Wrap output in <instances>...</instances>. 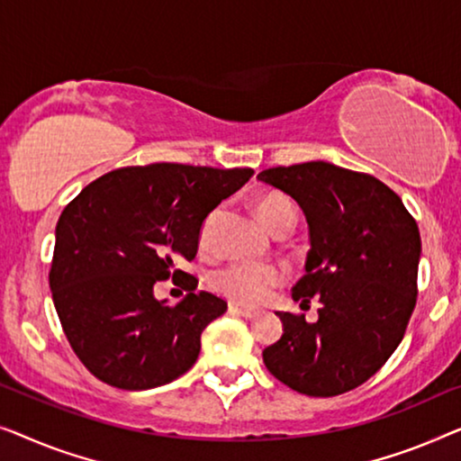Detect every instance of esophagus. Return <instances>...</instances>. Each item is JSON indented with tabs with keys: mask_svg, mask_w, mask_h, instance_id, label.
Segmentation results:
<instances>
[{
	"mask_svg": "<svg viewBox=\"0 0 461 461\" xmlns=\"http://www.w3.org/2000/svg\"><path fill=\"white\" fill-rule=\"evenodd\" d=\"M230 313H233V315H242V317H246V320H252V317L257 315V311H255V309H249V307H242V304L231 303V304H230Z\"/></svg>",
	"mask_w": 461,
	"mask_h": 461,
	"instance_id": "esophagus-1",
	"label": "esophagus"
}]
</instances>
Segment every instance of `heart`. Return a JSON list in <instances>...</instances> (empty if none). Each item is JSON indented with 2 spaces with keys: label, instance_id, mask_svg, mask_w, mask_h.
Segmentation results:
<instances>
[{
  "label": "heart",
  "instance_id": "obj_1",
  "mask_svg": "<svg viewBox=\"0 0 461 461\" xmlns=\"http://www.w3.org/2000/svg\"><path fill=\"white\" fill-rule=\"evenodd\" d=\"M257 212L261 221L271 231L293 230L296 221V206L293 200L284 194L271 192L257 203ZM219 211L209 212L200 228V249L206 250L212 240V228H215ZM284 280V271L271 263H255V261H233L225 265L212 276V288L230 301L238 304H255L269 293V288L277 286Z\"/></svg>",
  "mask_w": 461,
  "mask_h": 461
}]
</instances>
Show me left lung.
I'll use <instances>...</instances> for the list:
<instances>
[{"label":"left lung","mask_w":461,"mask_h":461,"mask_svg":"<svg viewBox=\"0 0 461 461\" xmlns=\"http://www.w3.org/2000/svg\"><path fill=\"white\" fill-rule=\"evenodd\" d=\"M294 198L309 223L301 304L320 298V320L277 313L282 339L263 351L277 380L309 397H336L372 378L403 340L416 307L422 240L391 187L323 160L257 175Z\"/></svg>","instance_id":"obj_1"}]
</instances>
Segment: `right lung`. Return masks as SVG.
<instances>
[{
    "mask_svg": "<svg viewBox=\"0 0 461 461\" xmlns=\"http://www.w3.org/2000/svg\"><path fill=\"white\" fill-rule=\"evenodd\" d=\"M252 168L177 163L122 167L70 200L56 225L50 288L62 330L95 378L122 391L168 384L198 359L200 334L228 311L179 269L198 252L206 215ZM174 276L188 294L171 308L153 286Z\"/></svg>",
    "mask_w": 461,
    "mask_h": 461,
    "instance_id": "1",
    "label": "right lung"
}]
</instances>
